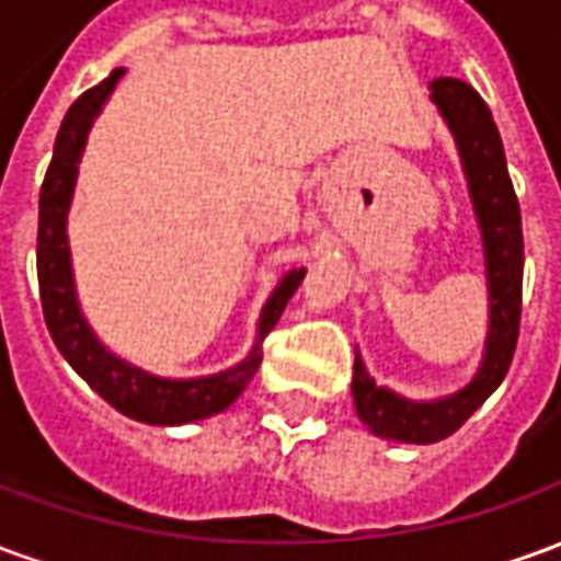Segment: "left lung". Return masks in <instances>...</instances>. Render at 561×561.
Returning a JSON list of instances; mask_svg holds the SVG:
<instances>
[{
  "mask_svg": "<svg viewBox=\"0 0 561 561\" xmlns=\"http://www.w3.org/2000/svg\"><path fill=\"white\" fill-rule=\"evenodd\" d=\"M433 102L438 104V111L457 138L474 213L481 221L486 282H490V333H486L483 364L478 376L471 378L469 388L438 402L402 400L393 390L378 388L357 354L352 378L357 417L373 433L393 438V442H409V445H433L454 435L502 385L507 366L514 360L519 312H523L519 204L514 183L507 176L505 149H502L493 114L481 95L457 78L433 80Z\"/></svg>",
  "mask_w": 561,
  "mask_h": 561,
  "instance_id": "1",
  "label": "left lung"
}]
</instances>
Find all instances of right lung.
Returning a JSON list of instances; mask_svg holds the SVG:
<instances>
[{
    "instance_id": "1",
    "label": "right lung",
    "mask_w": 561,
    "mask_h": 561,
    "mask_svg": "<svg viewBox=\"0 0 561 561\" xmlns=\"http://www.w3.org/2000/svg\"><path fill=\"white\" fill-rule=\"evenodd\" d=\"M119 78H123V68H114L111 78H104L99 87L83 92L78 102L68 107L66 119L59 126L54 159L44 173L42 197H38V291H42L44 321H47L56 348L80 376L87 378V385L99 390L116 412L128 414L135 421L156 423V426H173V423L201 421L209 414L225 412L243 393L264 357L261 342L276 328L291 294L304 282L306 270H291L279 282V288L273 291L261 312L257 342L252 354L243 364L225 369L219 376L192 378V381L156 378L138 366H128L126 360L114 357L92 336L90 324L80 316L75 282H71L66 213L71 204V188H75V176H78V161L83 144H87V131Z\"/></svg>"
}]
</instances>
